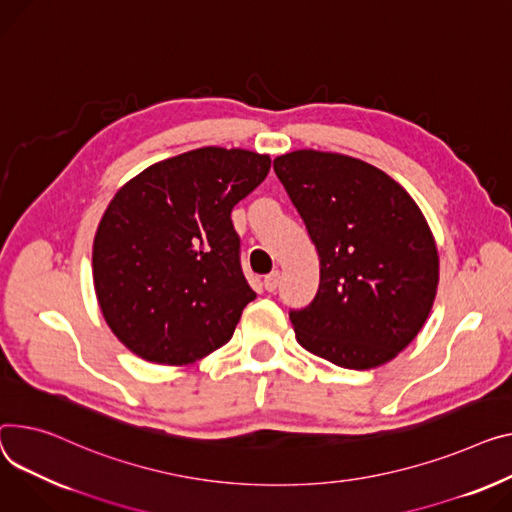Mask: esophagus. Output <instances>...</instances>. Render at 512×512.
Returning <instances> with one entry per match:
<instances>
[{"instance_id": "34e87169", "label": "esophagus", "mask_w": 512, "mask_h": 512, "mask_svg": "<svg viewBox=\"0 0 512 512\" xmlns=\"http://www.w3.org/2000/svg\"><path fill=\"white\" fill-rule=\"evenodd\" d=\"M278 284H280V271H271L269 276L263 278V288L267 292H276L278 290Z\"/></svg>"}]
</instances>
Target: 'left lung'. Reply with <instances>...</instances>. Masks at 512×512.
I'll return each instance as SVG.
<instances>
[{
	"mask_svg": "<svg viewBox=\"0 0 512 512\" xmlns=\"http://www.w3.org/2000/svg\"><path fill=\"white\" fill-rule=\"evenodd\" d=\"M274 170L321 263L313 302L290 311L298 344L352 370L393 360L422 329L438 286L436 243L416 201L344 154L296 150Z\"/></svg>",
	"mask_w": 512,
	"mask_h": 512,
	"instance_id": "left-lung-1",
	"label": "left lung"
}]
</instances>
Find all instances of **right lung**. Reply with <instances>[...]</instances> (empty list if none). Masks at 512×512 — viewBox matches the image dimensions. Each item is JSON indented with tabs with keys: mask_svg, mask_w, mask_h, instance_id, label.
Listing matches in <instances>:
<instances>
[{
	"mask_svg": "<svg viewBox=\"0 0 512 512\" xmlns=\"http://www.w3.org/2000/svg\"><path fill=\"white\" fill-rule=\"evenodd\" d=\"M269 166L267 154L208 146L156 162L117 191L94 236L92 276L125 348L181 366L232 337L257 294L230 212Z\"/></svg>",
	"mask_w": 512,
	"mask_h": 512,
	"instance_id": "add662e5",
	"label": "right lung"
}]
</instances>
